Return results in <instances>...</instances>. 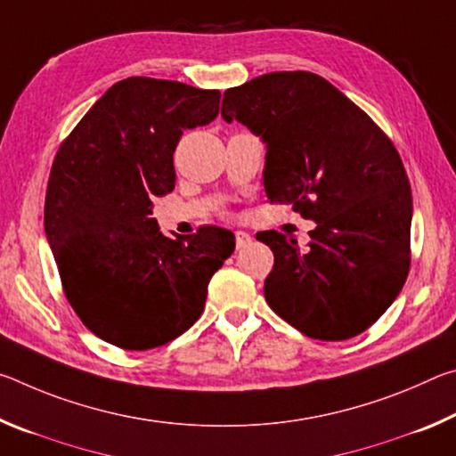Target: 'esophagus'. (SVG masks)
<instances>
[{"label": "esophagus", "mask_w": 456, "mask_h": 456, "mask_svg": "<svg viewBox=\"0 0 456 456\" xmlns=\"http://www.w3.org/2000/svg\"><path fill=\"white\" fill-rule=\"evenodd\" d=\"M249 243H251V235L245 233V231H237V233H235L237 249H243V247H247Z\"/></svg>", "instance_id": "1"}]
</instances>
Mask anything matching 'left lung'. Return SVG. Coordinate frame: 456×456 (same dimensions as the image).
Returning <instances> with one entry per match:
<instances>
[{"mask_svg": "<svg viewBox=\"0 0 456 456\" xmlns=\"http://www.w3.org/2000/svg\"><path fill=\"white\" fill-rule=\"evenodd\" d=\"M221 117L265 144L269 203L315 221L312 241L257 233L275 264L265 299L314 339H348L388 310L411 267L412 192L390 138L312 72H272L223 94Z\"/></svg>", "mask_w": 456, "mask_h": 456, "instance_id": "obj_1", "label": "left lung"}]
</instances>
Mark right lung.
I'll return each mask as SVG.
<instances>
[{
    "label": "right lung",
    "instance_id": "right-lung-1",
    "mask_svg": "<svg viewBox=\"0 0 456 456\" xmlns=\"http://www.w3.org/2000/svg\"><path fill=\"white\" fill-rule=\"evenodd\" d=\"M219 90L144 76L96 100L53 159L44 227L68 302L84 326L125 350L159 348L203 314L207 285L235 249L221 227L171 239L152 197L175 189L187 128L219 114Z\"/></svg>",
    "mask_w": 456,
    "mask_h": 456
}]
</instances>
